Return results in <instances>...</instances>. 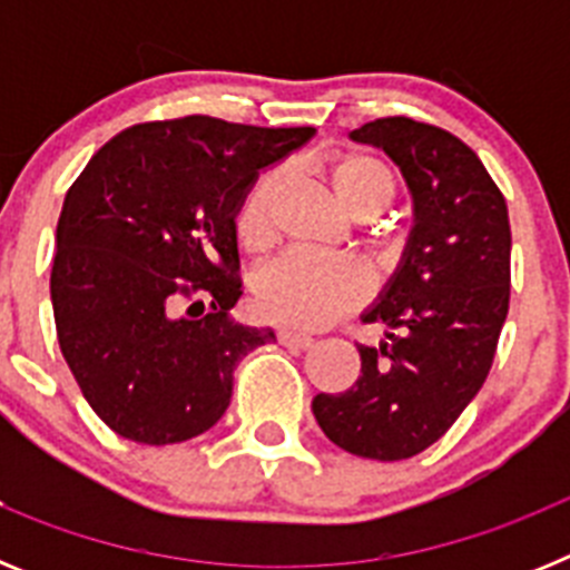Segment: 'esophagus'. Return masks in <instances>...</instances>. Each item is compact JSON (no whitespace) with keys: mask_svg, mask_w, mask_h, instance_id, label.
<instances>
[{"mask_svg":"<svg viewBox=\"0 0 570 570\" xmlns=\"http://www.w3.org/2000/svg\"><path fill=\"white\" fill-rule=\"evenodd\" d=\"M276 340H279V345L294 347V351H308V347H314V336L296 334V331H279Z\"/></svg>","mask_w":570,"mask_h":570,"instance_id":"obj_1","label":"esophagus"}]
</instances>
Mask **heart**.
I'll use <instances>...</instances> for the list:
<instances>
[{
    "label": "heart",
    "mask_w": 570,
    "mask_h": 570,
    "mask_svg": "<svg viewBox=\"0 0 570 570\" xmlns=\"http://www.w3.org/2000/svg\"><path fill=\"white\" fill-rule=\"evenodd\" d=\"M328 185L342 210L371 219L394 199V174L367 154H347L328 168ZM279 176H259L236 208L234 230L245 250L256 254L271 242V205ZM367 294L365 274L347 259L288 254L256 274L254 308L262 320L294 331H316L354 311Z\"/></svg>",
    "instance_id": "b5f03b06"
}]
</instances>
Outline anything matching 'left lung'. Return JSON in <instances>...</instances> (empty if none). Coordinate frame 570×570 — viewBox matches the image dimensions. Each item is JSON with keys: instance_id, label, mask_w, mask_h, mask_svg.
Returning a JSON list of instances; mask_svg holds the SVG:
<instances>
[{"instance_id": "1", "label": "left lung", "mask_w": 570, "mask_h": 570, "mask_svg": "<svg viewBox=\"0 0 570 570\" xmlns=\"http://www.w3.org/2000/svg\"><path fill=\"white\" fill-rule=\"evenodd\" d=\"M385 150L414 203L400 265L362 322L385 325L356 345L362 374L311 407L334 445L394 462L434 445L491 371L511 296V225L500 188L462 139L407 116L351 130Z\"/></svg>"}]
</instances>
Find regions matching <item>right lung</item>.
Segmentation results:
<instances>
[{
	"mask_svg": "<svg viewBox=\"0 0 570 570\" xmlns=\"http://www.w3.org/2000/svg\"><path fill=\"white\" fill-rule=\"evenodd\" d=\"M314 134L199 114L134 125L70 185L53 320L70 374L119 436L170 445L205 434L230 405L236 362L276 340L230 320L242 296L234 219L256 176Z\"/></svg>",
	"mask_w": 570,
	"mask_h": 570,
	"instance_id": "obj_1",
	"label": "right lung"
}]
</instances>
